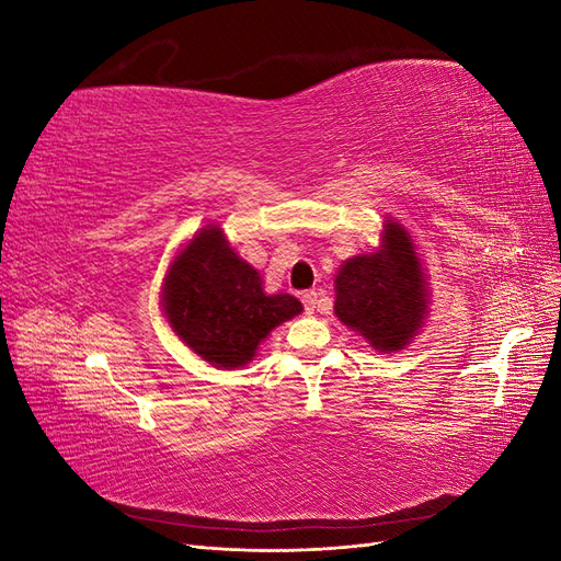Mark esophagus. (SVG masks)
<instances>
[{
	"instance_id": "1",
	"label": "esophagus",
	"mask_w": 561,
	"mask_h": 561,
	"mask_svg": "<svg viewBox=\"0 0 561 561\" xmlns=\"http://www.w3.org/2000/svg\"><path fill=\"white\" fill-rule=\"evenodd\" d=\"M301 301H304V309H307V313L311 316L316 311V304H318V293L316 290H309L301 295Z\"/></svg>"
}]
</instances>
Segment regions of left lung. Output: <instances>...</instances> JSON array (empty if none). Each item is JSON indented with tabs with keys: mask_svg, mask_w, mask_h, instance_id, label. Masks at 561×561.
I'll list each match as a JSON object with an SVG mask.
<instances>
[{
	"mask_svg": "<svg viewBox=\"0 0 561 561\" xmlns=\"http://www.w3.org/2000/svg\"><path fill=\"white\" fill-rule=\"evenodd\" d=\"M379 248L353 254L334 276V316L379 353L410 346L426 325L431 290L414 239L383 219Z\"/></svg>",
	"mask_w": 561,
	"mask_h": 561,
	"instance_id": "1",
	"label": "left lung"
}]
</instances>
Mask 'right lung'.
<instances>
[{"instance_id":"obj_1","label":"right lung","mask_w":561,"mask_h":561,"mask_svg":"<svg viewBox=\"0 0 561 561\" xmlns=\"http://www.w3.org/2000/svg\"><path fill=\"white\" fill-rule=\"evenodd\" d=\"M168 328L201 360L239 369L264 339L304 311L293 295H268L260 271L245 262L219 225H206L184 241L161 283Z\"/></svg>"}]
</instances>
